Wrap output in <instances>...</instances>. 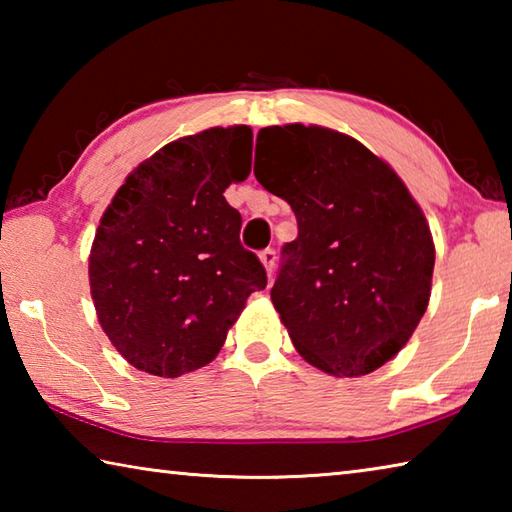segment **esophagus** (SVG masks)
Instances as JSON below:
<instances>
[{"label":"esophagus","mask_w":512,"mask_h":512,"mask_svg":"<svg viewBox=\"0 0 512 512\" xmlns=\"http://www.w3.org/2000/svg\"><path fill=\"white\" fill-rule=\"evenodd\" d=\"M259 259H262V264H264V268H266V273L271 275V273H273V268H275V259H277L275 250H273V248H266V250H262V253H259Z\"/></svg>","instance_id":"34e87169"}]
</instances>
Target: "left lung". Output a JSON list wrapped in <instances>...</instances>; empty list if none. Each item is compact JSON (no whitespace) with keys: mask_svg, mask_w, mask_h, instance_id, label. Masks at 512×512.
Masks as SVG:
<instances>
[{"mask_svg":"<svg viewBox=\"0 0 512 512\" xmlns=\"http://www.w3.org/2000/svg\"><path fill=\"white\" fill-rule=\"evenodd\" d=\"M257 146L255 178L298 221L271 289L277 314L311 366L368 375L427 311L436 262L427 219L400 176L350 135L268 126Z\"/></svg>","mask_w":512,"mask_h":512,"instance_id":"8db88e82","label":"left lung"}]
</instances>
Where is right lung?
<instances>
[{"instance_id":"add662e5","label":"right lung","mask_w":512,"mask_h":512,"mask_svg":"<svg viewBox=\"0 0 512 512\" xmlns=\"http://www.w3.org/2000/svg\"><path fill=\"white\" fill-rule=\"evenodd\" d=\"M253 131L207 128L144 160L103 212L90 250L99 323L137 370L180 377L223 348L266 271L223 192L248 178Z\"/></svg>"}]
</instances>
